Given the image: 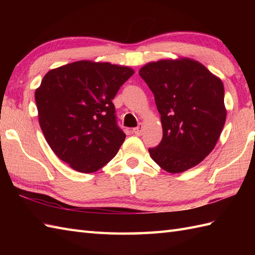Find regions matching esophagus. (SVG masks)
<instances>
[{"label":"esophagus","instance_id":"esophagus-1","mask_svg":"<svg viewBox=\"0 0 255 255\" xmlns=\"http://www.w3.org/2000/svg\"><path fill=\"white\" fill-rule=\"evenodd\" d=\"M133 132H134V134H137V136H140L142 132V124H139L138 127L133 128Z\"/></svg>","mask_w":255,"mask_h":255}]
</instances>
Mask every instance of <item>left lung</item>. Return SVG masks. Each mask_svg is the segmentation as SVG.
<instances>
[{
  "mask_svg": "<svg viewBox=\"0 0 255 255\" xmlns=\"http://www.w3.org/2000/svg\"><path fill=\"white\" fill-rule=\"evenodd\" d=\"M139 74L152 91L163 128L150 156L170 173L197 165L215 148L226 123L221 80L188 58L150 62Z\"/></svg>",
  "mask_w": 255,
  "mask_h": 255,
  "instance_id": "obj_1",
  "label": "left lung"
}]
</instances>
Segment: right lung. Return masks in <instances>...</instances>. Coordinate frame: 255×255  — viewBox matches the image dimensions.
<instances>
[{"label":"right lung","mask_w":255,"mask_h":255,"mask_svg":"<svg viewBox=\"0 0 255 255\" xmlns=\"http://www.w3.org/2000/svg\"><path fill=\"white\" fill-rule=\"evenodd\" d=\"M128 67L77 61L52 69L35 92L42 133L59 159L93 173L118 152L126 134L113 99L133 74Z\"/></svg>","instance_id":"1"}]
</instances>
